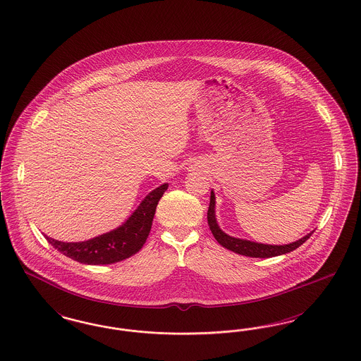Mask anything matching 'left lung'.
<instances>
[{"label": "left lung", "mask_w": 361, "mask_h": 361, "mask_svg": "<svg viewBox=\"0 0 361 361\" xmlns=\"http://www.w3.org/2000/svg\"><path fill=\"white\" fill-rule=\"evenodd\" d=\"M207 221H209L211 233L214 235V238L218 240L219 245H223L224 248H227L230 251H233L235 254L250 256V257H272V256H279L287 254V252H291L293 250H296L298 247H300L312 235V233H310L308 235L302 236V239L296 240V242L283 245H263V243H256V242H251V240L230 236L224 231H221V227L216 221L214 191H211L209 211H207Z\"/></svg>", "instance_id": "obj_1"}]
</instances>
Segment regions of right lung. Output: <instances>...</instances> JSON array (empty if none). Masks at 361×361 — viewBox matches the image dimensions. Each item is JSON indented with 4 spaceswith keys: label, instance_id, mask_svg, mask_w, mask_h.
Returning <instances> with one entry per match:
<instances>
[{
    "label": "right lung",
    "instance_id": "add662e5",
    "mask_svg": "<svg viewBox=\"0 0 361 361\" xmlns=\"http://www.w3.org/2000/svg\"><path fill=\"white\" fill-rule=\"evenodd\" d=\"M169 185L163 183L146 195L128 221L110 233L85 242H61L45 235L47 242L61 254L83 264H111L137 254L145 245L159 199Z\"/></svg>",
    "mask_w": 361,
    "mask_h": 361
}]
</instances>
